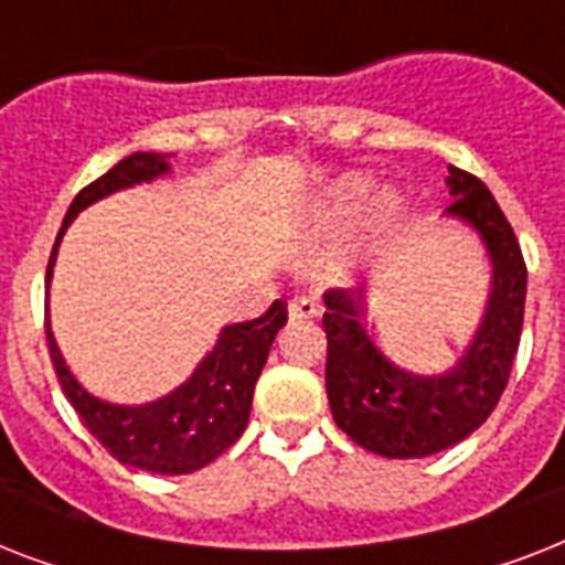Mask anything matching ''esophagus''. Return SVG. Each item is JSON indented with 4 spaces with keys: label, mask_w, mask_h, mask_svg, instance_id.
Wrapping results in <instances>:
<instances>
[{
    "label": "esophagus",
    "mask_w": 565,
    "mask_h": 565,
    "mask_svg": "<svg viewBox=\"0 0 565 565\" xmlns=\"http://www.w3.org/2000/svg\"><path fill=\"white\" fill-rule=\"evenodd\" d=\"M287 313H290V319H313L322 313V305H319V299H313V296H296V299H290V305H287Z\"/></svg>",
    "instance_id": "esophagus-1"
}]
</instances>
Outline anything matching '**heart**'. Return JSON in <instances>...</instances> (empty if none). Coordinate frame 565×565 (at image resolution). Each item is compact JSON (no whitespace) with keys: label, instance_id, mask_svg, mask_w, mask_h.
<instances>
[{"label":"heart","instance_id":"1","mask_svg":"<svg viewBox=\"0 0 565 565\" xmlns=\"http://www.w3.org/2000/svg\"><path fill=\"white\" fill-rule=\"evenodd\" d=\"M366 195H370V181L361 179V175H345L337 184H331V190L326 193L322 222H326L328 228H343V225L354 220V213L361 211ZM395 211H398V195L395 193H381L372 199V222L375 225L393 220Z\"/></svg>","mask_w":565,"mask_h":565}]
</instances>
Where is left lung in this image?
Masks as SVG:
<instances>
[{"label": "left lung", "instance_id": "1", "mask_svg": "<svg viewBox=\"0 0 565 565\" xmlns=\"http://www.w3.org/2000/svg\"><path fill=\"white\" fill-rule=\"evenodd\" d=\"M455 202L448 211L469 222L492 257V296L472 345L446 375H413L395 366L363 319V292H326V386L334 422L381 457H428L481 428L510 381L525 319L527 266L508 216L472 172L448 167Z\"/></svg>", "mask_w": 565, "mask_h": 565}]
</instances>
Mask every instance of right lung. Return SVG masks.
<instances>
[{
	"label": "right lung",
	"instance_id": "add662e5",
	"mask_svg": "<svg viewBox=\"0 0 565 565\" xmlns=\"http://www.w3.org/2000/svg\"><path fill=\"white\" fill-rule=\"evenodd\" d=\"M163 172H170V154L135 152L75 195L49 255L46 287L52 278L57 243L70 228V222L87 204L140 181L158 179ZM284 322H287V301L278 299L264 317L222 328L216 349L199 363L190 381L149 404H114L96 398L61 358L55 337L49 331V319L46 343L61 390L78 413V419L119 463L154 475H188L213 463L246 430L257 377Z\"/></svg>",
	"mask_w": 565,
	"mask_h": 565
}]
</instances>
